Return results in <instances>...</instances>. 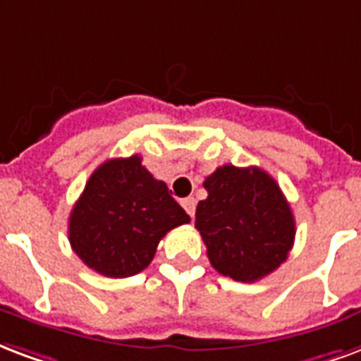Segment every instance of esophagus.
I'll return each instance as SVG.
<instances>
[{
  "label": "esophagus",
  "mask_w": 361,
  "mask_h": 361,
  "mask_svg": "<svg viewBox=\"0 0 361 361\" xmlns=\"http://www.w3.org/2000/svg\"><path fill=\"white\" fill-rule=\"evenodd\" d=\"M181 206L185 208V212L189 214V216H195V206H197V200L192 199V197H187V199L181 200Z\"/></svg>",
  "instance_id": "obj_1"
}]
</instances>
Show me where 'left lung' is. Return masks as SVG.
Instances as JSON below:
<instances>
[{"label": "left lung", "instance_id": "obj_1", "mask_svg": "<svg viewBox=\"0 0 361 361\" xmlns=\"http://www.w3.org/2000/svg\"><path fill=\"white\" fill-rule=\"evenodd\" d=\"M204 189L208 197L197 206L195 227L217 272L236 282H255L288 259L295 219L265 170L224 164L206 178Z\"/></svg>", "mask_w": 361, "mask_h": 361}]
</instances>
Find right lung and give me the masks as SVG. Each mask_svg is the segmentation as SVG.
<instances>
[{"mask_svg": "<svg viewBox=\"0 0 361 361\" xmlns=\"http://www.w3.org/2000/svg\"><path fill=\"white\" fill-rule=\"evenodd\" d=\"M191 219L142 157L109 159L92 172L68 225L71 250L109 279L142 272L169 231Z\"/></svg>", "mask_w": 361, "mask_h": 361, "instance_id": "obj_1", "label": "right lung"}]
</instances>
